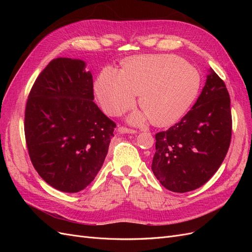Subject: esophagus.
Segmentation results:
<instances>
[{
  "instance_id": "1",
  "label": "esophagus",
  "mask_w": 252,
  "mask_h": 252,
  "mask_svg": "<svg viewBox=\"0 0 252 252\" xmlns=\"http://www.w3.org/2000/svg\"><path fill=\"white\" fill-rule=\"evenodd\" d=\"M118 131L120 133H136L135 130H133V129H130V128H127V127H123V126H120L118 128Z\"/></svg>"
}]
</instances>
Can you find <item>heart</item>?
Wrapping results in <instances>:
<instances>
[{
    "label": "heart",
    "instance_id": "b5f03b06",
    "mask_svg": "<svg viewBox=\"0 0 252 252\" xmlns=\"http://www.w3.org/2000/svg\"><path fill=\"white\" fill-rule=\"evenodd\" d=\"M201 84L200 71L191 64L175 56L152 55L125 61L122 70L105 67L94 90L103 109L111 116L132 108L140 93L144 112L132 114L131 123L150 119L157 126H167L184 117Z\"/></svg>",
    "mask_w": 252,
    "mask_h": 252
}]
</instances>
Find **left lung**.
<instances>
[{"mask_svg": "<svg viewBox=\"0 0 252 252\" xmlns=\"http://www.w3.org/2000/svg\"><path fill=\"white\" fill-rule=\"evenodd\" d=\"M231 132L229 94L210 68L191 110L168 130L156 134L151 169L170 191H191L203 186L223 163Z\"/></svg>", "mask_w": 252, "mask_h": 252, "instance_id": "obj_1", "label": "left lung"}]
</instances>
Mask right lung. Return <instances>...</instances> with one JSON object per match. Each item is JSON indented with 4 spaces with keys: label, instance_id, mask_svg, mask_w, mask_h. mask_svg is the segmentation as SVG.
<instances>
[{
    "label": "right lung",
    "instance_id": "obj_1",
    "mask_svg": "<svg viewBox=\"0 0 252 252\" xmlns=\"http://www.w3.org/2000/svg\"><path fill=\"white\" fill-rule=\"evenodd\" d=\"M82 60H52L36 78L25 109L28 154L40 177L74 193L93 182L116 123L94 102L93 74Z\"/></svg>",
    "mask_w": 252,
    "mask_h": 252
}]
</instances>
